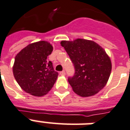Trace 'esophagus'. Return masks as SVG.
<instances>
[{"label": "esophagus", "instance_id": "obj_1", "mask_svg": "<svg viewBox=\"0 0 130 130\" xmlns=\"http://www.w3.org/2000/svg\"><path fill=\"white\" fill-rule=\"evenodd\" d=\"M60 75H62V76H64V75H65V71L64 70L63 71H61L60 72Z\"/></svg>", "mask_w": 130, "mask_h": 130}]
</instances>
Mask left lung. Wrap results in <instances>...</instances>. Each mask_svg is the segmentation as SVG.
I'll list each match as a JSON object with an SVG mask.
<instances>
[{
  "mask_svg": "<svg viewBox=\"0 0 130 130\" xmlns=\"http://www.w3.org/2000/svg\"><path fill=\"white\" fill-rule=\"evenodd\" d=\"M75 67L73 77L68 81L74 92L83 97L93 96L107 83L112 63L105 50L91 40L77 39L62 41Z\"/></svg>",
  "mask_w": 130,
  "mask_h": 130,
  "instance_id": "1",
  "label": "left lung"
}]
</instances>
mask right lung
<instances>
[{"label":"right lung","mask_w":130,"mask_h":130,"mask_svg":"<svg viewBox=\"0 0 130 130\" xmlns=\"http://www.w3.org/2000/svg\"><path fill=\"white\" fill-rule=\"evenodd\" d=\"M53 52L49 42L30 43L15 57L13 74L25 92L36 96L45 95L56 81L58 73L47 57Z\"/></svg>","instance_id":"1"}]
</instances>
